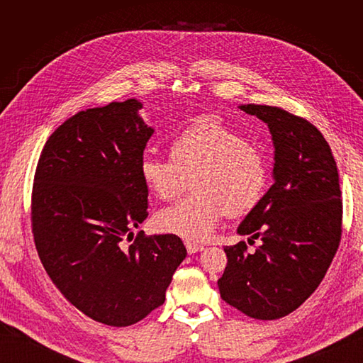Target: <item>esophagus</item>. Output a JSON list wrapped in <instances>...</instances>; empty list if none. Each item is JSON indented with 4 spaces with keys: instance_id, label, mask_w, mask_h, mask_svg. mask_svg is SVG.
Returning <instances> with one entry per match:
<instances>
[{
    "instance_id": "esophagus-1",
    "label": "esophagus",
    "mask_w": 363,
    "mask_h": 363,
    "mask_svg": "<svg viewBox=\"0 0 363 363\" xmlns=\"http://www.w3.org/2000/svg\"><path fill=\"white\" fill-rule=\"evenodd\" d=\"M186 250H188L189 255H195V252L203 251L204 247L199 245V244H192V242H186Z\"/></svg>"
}]
</instances>
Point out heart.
<instances>
[{
  "instance_id": "1",
  "label": "heart",
  "mask_w": 363,
  "mask_h": 363,
  "mask_svg": "<svg viewBox=\"0 0 363 363\" xmlns=\"http://www.w3.org/2000/svg\"><path fill=\"white\" fill-rule=\"evenodd\" d=\"M169 152L145 155L139 167L142 182L162 201L175 199L195 174V194L159 213L163 232L203 242L225 213L247 215L265 192L268 168L262 151L216 119L203 118L182 130Z\"/></svg>"
}]
</instances>
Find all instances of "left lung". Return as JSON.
I'll return each mask as SVG.
<instances>
[{
    "mask_svg": "<svg viewBox=\"0 0 363 363\" xmlns=\"http://www.w3.org/2000/svg\"><path fill=\"white\" fill-rule=\"evenodd\" d=\"M267 123L274 140V184L239 225L262 239L225 247L221 298L255 320H279L320 286L342 235V200L330 145L309 121L280 107L239 106ZM251 240V239H248Z\"/></svg>",
    "mask_w": 363,
    "mask_h": 363,
    "instance_id": "1",
    "label": "left lung"
}]
</instances>
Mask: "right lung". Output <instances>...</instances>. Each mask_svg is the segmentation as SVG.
I'll return each instance as SVG.
<instances>
[{"instance_id":"obj_1","label":"right lung","mask_w":363,"mask_h":363,"mask_svg":"<svg viewBox=\"0 0 363 363\" xmlns=\"http://www.w3.org/2000/svg\"><path fill=\"white\" fill-rule=\"evenodd\" d=\"M140 107L131 98L65 121L42 148L31 191L43 268L72 306L112 327L136 324L162 306L186 257L175 235L133 239L148 216L139 167L155 131Z\"/></svg>"}]
</instances>
